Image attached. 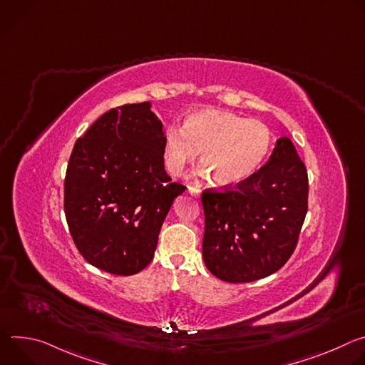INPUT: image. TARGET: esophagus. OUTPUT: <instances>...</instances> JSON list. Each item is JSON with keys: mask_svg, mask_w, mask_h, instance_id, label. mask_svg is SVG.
<instances>
[{"mask_svg": "<svg viewBox=\"0 0 365 365\" xmlns=\"http://www.w3.org/2000/svg\"><path fill=\"white\" fill-rule=\"evenodd\" d=\"M187 192L193 196V197H200V189L195 187V186H187Z\"/></svg>", "mask_w": 365, "mask_h": 365, "instance_id": "obj_1", "label": "esophagus"}]
</instances>
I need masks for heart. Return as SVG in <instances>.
<instances>
[{
    "label": "heart",
    "instance_id": "b5f03b06",
    "mask_svg": "<svg viewBox=\"0 0 365 365\" xmlns=\"http://www.w3.org/2000/svg\"><path fill=\"white\" fill-rule=\"evenodd\" d=\"M272 131L241 115L203 110L185 117L183 127L169 125L163 135V160L172 175L193 163L199 153L202 173L222 187L238 186L262 168L272 148Z\"/></svg>",
    "mask_w": 365,
    "mask_h": 365
}]
</instances>
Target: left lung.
<instances>
[{"label": "left lung", "instance_id": "obj_1", "mask_svg": "<svg viewBox=\"0 0 365 365\" xmlns=\"http://www.w3.org/2000/svg\"><path fill=\"white\" fill-rule=\"evenodd\" d=\"M307 190L306 168L283 135L251 179L235 189L203 192L207 270L228 283H248L282 269L307 212Z\"/></svg>", "mask_w": 365, "mask_h": 365}]
</instances>
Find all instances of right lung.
Here are the masks:
<instances>
[{
  "label": "right lung",
  "instance_id": "1",
  "mask_svg": "<svg viewBox=\"0 0 365 365\" xmlns=\"http://www.w3.org/2000/svg\"><path fill=\"white\" fill-rule=\"evenodd\" d=\"M163 135V123L145 101L110 110L75 143L65 215L93 267L131 276L153 259L170 206L186 189L165 170Z\"/></svg>",
  "mask_w": 365,
  "mask_h": 365
}]
</instances>
